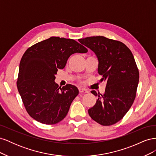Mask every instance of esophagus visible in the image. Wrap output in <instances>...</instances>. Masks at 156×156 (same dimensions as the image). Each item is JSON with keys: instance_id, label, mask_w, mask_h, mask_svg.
Wrapping results in <instances>:
<instances>
[{"instance_id": "1", "label": "esophagus", "mask_w": 156, "mask_h": 156, "mask_svg": "<svg viewBox=\"0 0 156 156\" xmlns=\"http://www.w3.org/2000/svg\"><path fill=\"white\" fill-rule=\"evenodd\" d=\"M79 91L80 93H88V91L87 90L82 88H79Z\"/></svg>"}]
</instances>
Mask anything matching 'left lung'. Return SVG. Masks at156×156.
Instances as JSON below:
<instances>
[{
  "mask_svg": "<svg viewBox=\"0 0 156 156\" xmlns=\"http://www.w3.org/2000/svg\"><path fill=\"white\" fill-rule=\"evenodd\" d=\"M79 41L96 54L100 82L107 83L103 94L91 91L98 98L88 114L102 126L115 124L129 111L136 96L139 73L134 56L122 42L104 36L87 37Z\"/></svg>",
  "mask_w": 156,
  "mask_h": 156,
  "instance_id": "left-lung-1",
  "label": "left lung"
}]
</instances>
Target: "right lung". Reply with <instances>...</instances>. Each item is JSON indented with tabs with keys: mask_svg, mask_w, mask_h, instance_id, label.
Wrapping results in <instances>:
<instances>
[{
	"mask_svg": "<svg viewBox=\"0 0 156 156\" xmlns=\"http://www.w3.org/2000/svg\"><path fill=\"white\" fill-rule=\"evenodd\" d=\"M87 49L74 40L51 37L38 42L23 54L17 87L29 115L40 123H58L67 115L79 90L55 82L58 69H63L72 54L85 53Z\"/></svg>",
	"mask_w": 156,
	"mask_h": 156,
	"instance_id": "obj_1",
	"label": "right lung"
}]
</instances>
